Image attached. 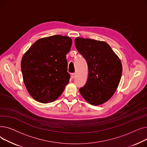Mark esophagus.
I'll return each instance as SVG.
<instances>
[{
    "mask_svg": "<svg viewBox=\"0 0 147 147\" xmlns=\"http://www.w3.org/2000/svg\"><path fill=\"white\" fill-rule=\"evenodd\" d=\"M71 78L73 79H74L76 78V73H72L71 74Z\"/></svg>",
    "mask_w": 147,
    "mask_h": 147,
    "instance_id": "obj_1",
    "label": "esophagus"
}]
</instances>
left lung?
<instances>
[{"mask_svg":"<svg viewBox=\"0 0 147 147\" xmlns=\"http://www.w3.org/2000/svg\"><path fill=\"white\" fill-rule=\"evenodd\" d=\"M77 50L86 59L88 78L80 93L91 105H101L112 97L119 84L122 64L110 45L103 41L76 37Z\"/></svg>","mask_w":147,"mask_h":147,"instance_id":"left-lung-1","label":"left lung"}]
</instances>
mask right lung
I'll return each instance as SVG.
<instances>
[{
	"label": "right lung",
	"instance_id": "add662e5",
	"mask_svg": "<svg viewBox=\"0 0 147 147\" xmlns=\"http://www.w3.org/2000/svg\"><path fill=\"white\" fill-rule=\"evenodd\" d=\"M71 45L69 37L52 36L39 38L24 54L21 63L23 80L36 101L52 102L63 92L70 78L66 55Z\"/></svg>",
	"mask_w": 147,
	"mask_h": 147
}]
</instances>
